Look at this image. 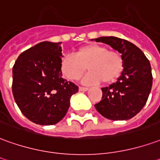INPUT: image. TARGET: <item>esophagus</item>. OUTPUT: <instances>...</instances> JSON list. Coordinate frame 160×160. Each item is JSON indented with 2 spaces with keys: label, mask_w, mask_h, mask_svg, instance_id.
<instances>
[{
  "label": "esophagus",
  "mask_w": 160,
  "mask_h": 160,
  "mask_svg": "<svg viewBox=\"0 0 160 160\" xmlns=\"http://www.w3.org/2000/svg\"><path fill=\"white\" fill-rule=\"evenodd\" d=\"M79 90H80V92H85V91H88V88H82V87H80V88H79Z\"/></svg>",
  "instance_id": "obj_1"
}]
</instances>
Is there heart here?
<instances>
[{"label": "heart", "mask_w": 160, "mask_h": 160, "mask_svg": "<svg viewBox=\"0 0 160 160\" xmlns=\"http://www.w3.org/2000/svg\"><path fill=\"white\" fill-rule=\"evenodd\" d=\"M88 68L90 70L83 79V83L92 85L103 81L109 83L115 80L122 70L121 54L108 50L106 46L88 44L78 49L74 54H66L61 61L62 74L69 80H77Z\"/></svg>", "instance_id": "heart-1"}]
</instances>
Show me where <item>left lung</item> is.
Returning a JSON list of instances; mask_svg holds the SVG:
<instances>
[{
  "label": "left lung",
  "instance_id": "1",
  "mask_svg": "<svg viewBox=\"0 0 160 160\" xmlns=\"http://www.w3.org/2000/svg\"><path fill=\"white\" fill-rule=\"evenodd\" d=\"M121 53L123 69L115 83L101 88L102 98L94 105L96 110L112 120H127L146 105L152 86L150 62L142 51L132 42L114 36L94 39Z\"/></svg>",
  "mask_w": 160,
  "mask_h": 160
}]
</instances>
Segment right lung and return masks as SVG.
<instances>
[{"instance_id":"obj_1","label":"right lung","mask_w":160,"mask_h":160,"mask_svg":"<svg viewBox=\"0 0 160 160\" xmlns=\"http://www.w3.org/2000/svg\"><path fill=\"white\" fill-rule=\"evenodd\" d=\"M61 42L43 41L22 53L13 67L12 91L24 116L49 126L60 122L79 88L62 78Z\"/></svg>"}]
</instances>
